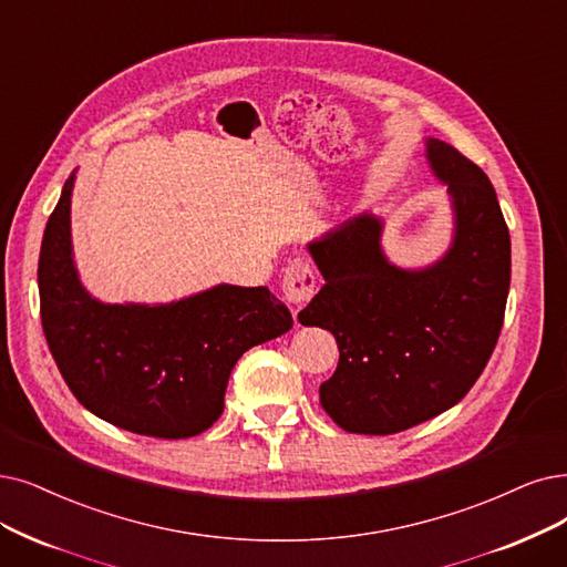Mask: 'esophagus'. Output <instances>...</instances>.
Wrapping results in <instances>:
<instances>
[{"instance_id": "esophagus-1", "label": "esophagus", "mask_w": 567, "mask_h": 567, "mask_svg": "<svg viewBox=\"0 0 567 567\" xmlns=\"http://www.w3.org/2000/svg\"><path fill=\"white\" fill-rule=\"evenodd\" d=\"M281 290L290 305L302 307L316 292V271L305 258H292L284 271Z\"/></svg>"}]
</instances>
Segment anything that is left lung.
<instances>
[{
	"label": "left lung",
	"instance_id": "obj_1",
	"mask_svg": "<svg viewBox=\"0 0 567 567\" xmlns=\"http://www.w3.org/2000/svg\"><path fill=\"white\" fill-rule=\"evenodd\" d=\"M427 163L454 202V244L425 269L381 251V220L358 216L309 254L326 279L300 323L334 334L339 362L321 406L347 433L393 435L461 402L505 321L512 244L488 176L442 140Z\"/></svg>",
	"mask_w": 567,
	"mask_h": 567
}]
</instances>
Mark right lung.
<instances>
[{"instance_id":"obj_1","label":"right lung","mask_w":567,"mask_h":567,"mask_svg":"<svg viewBox=\"0 0 567 567\" xmlns=\"http://www.w3.org/2000/svg\"><path fill=\"white\" fill-rule=\"evenodd\" d=\"M74 174L43 230L41 326L74 398L95 416L137 435L184 440L223 414L244 351L292 328L265 286L220 284L169 305H102L79 281L70 205Z\"/></svg>"}]
</instances>
